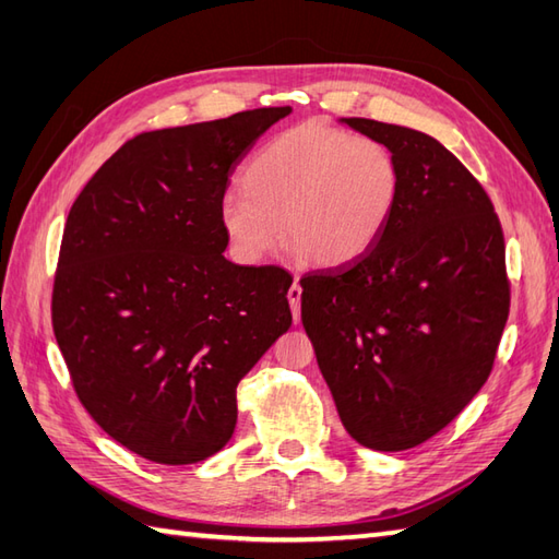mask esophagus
I'll use <instances>...</instances> for the list:
<instances>
[{
    "label": "esophagus",
    "instance_id": "1",
    "mask_svg": "<svg viewBox=\"0 0 559 559\" xmlns=\"http://www.w3.org/2000/svg\"><path fill=\"white\" fill-rule=\"evenodd\" d=\"M300 298H302V288H300L298 278H295V283L288 288V302H290V310H293L295 322H298V319H300Z\"/></svg>",
    "mask_w": 559,
    "mask_h": 559
}]
</instances>
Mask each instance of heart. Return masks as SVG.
Returning a JSON list of instances; mask_svg holds the SVG:
<instances>
[{
  "instance_id": "obj_1",
  "label": "heart",
  "mask_w": 559,
  "mask_h": 559,
  "mask_svg": "<svg viewBox=\"0 0 559 559\" xmlns=\"http://www.w3.org/2000/svg\"><path fill=\"white\" fill-rule=\"evenodd\" d=\"M245 192L221 199V228L240 264H259L281 245L314 266L362 257L396 206L401 175L382 141L324 122L288 129L254 153Z\"/></svg>"
}]
</instances>
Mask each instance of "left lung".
I'll return each instance as SVG.
<instances>
[{
	"label": "left lung",
	"instance_id": "1",
	"mask_svg": "<svg viewBox=\"0 0 559 559\" xmlns=\"http://www.w3.org/2000/svg\"><path fill=\"white\" fill-rule=\"evenodd\" d=\"M341 122L394 153L401 187L362 257L300 278L302 326L348 435L403 451L488 382L509 317L504 235L488 192L437 139Z\"/></svg>",
	"mask_w": 559,
	"mask_h": 559
}]
</instances>
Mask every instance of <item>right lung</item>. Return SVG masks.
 <instances>
[{"label": "right lung", "mask_w": 559, "mask_h": 559, "mask_svg": "<svg viewBox=\"0 0 559 559\" xmlns=\"http://www.w3.org/2000/svg\"><path fill=\"white\" fill-rule=\"evenodd\" d=\"M286 115L259 108L139 134L69 211L57 346L91 418L153 463L187 466L228 444L237 384L290 329V273L225 259L218 213L237 165Z\"/></svg>", "instance_id": "1"}]
</instances>
